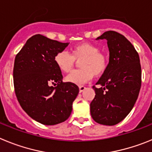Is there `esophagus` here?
Returning a JSON list of instances; mask_svg holds the SVG:
<instances>
[{
  "mask_svg": "<svg viewBox=\"0 0 152 152\" xmlns=\"http://www.w3.org/2000/svg\"><path fill=\"white\" fill-rule=\"evenodd\" d=\"M85 89H86V88L84 87V86H80V87H79V91H80V93L83 92V91H84Z\"/></svg>",
  "mask_w": 152,
  "mask_h": 152,
  "instance_id": "esophagus-1",
  "label": "esophagus"
}]
</instances>
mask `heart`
<instances>
[{"mask_svg": "<svg viewBox=\"0 0 152 152\" xmlns=\"http://www.w3.org/2000/svg\"><path fill=\"white\" fill-rule=\"evenodd\" d=\"M79 61L80 69L75 70L67 75V82L82 85L92 79L94 75L100 76L107 69V58L100 52L96 45L83 42L75 45L71 50V55L65 51L58 52L54 61L60 71L69 72L74 68L75 61Z\"/></svg>", "mask_w": 152, "mask_h": 152, "instance_id": "obj_1", "label": "heart"}]
</instances>
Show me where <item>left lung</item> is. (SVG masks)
I'll return each mask as SVG.
<instances>
[{
	"label": "left lung",
	"instance_id": "8db88e82",
	"mask_svg": "<svg viewBox=\"0 0 152 152\" xmlns=\"http://www.w3.org/2000/svg\"><path fill=\"white\" fill-rule=\"evenodd\" d=\"M107 41L110 58L107 69L93 87L95 97L91 114L95 122L106 126L120 123L133 108L142 84V69L138 52L123 35L107 31L96 39Z\"/></svg>",
	"mask_w": 152,
	"mask_h": 152
}]
</instances>
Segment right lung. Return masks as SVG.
Here are the masks:
<instances>
[{
  "label": "right lung",
  "mask_w": 152,
  "mask_h": 152,
  "mask_svg": "<svg viewBox=\"0 0 152 152\" xmlns=\"http://www.w3.org/2000/svg\"><path fill=\"white\" fill-rule=\"evenodd\" d=\"M68 44L34 35L14 61L13 84L18 102L32 119L46 126L58 124L69 117L79 93L76 84L62 82L61 72L54 61L56 55Z\"/></svg>",
  "instance_id": "add662e5"
}]
</instances>
